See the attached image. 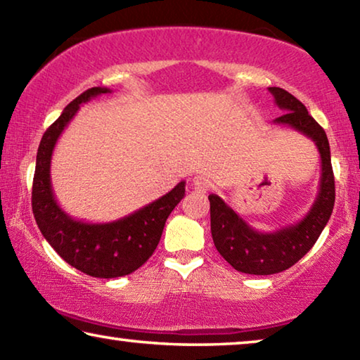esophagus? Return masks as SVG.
<instances>
[{
  "instance_id": "esophagus-1",
  "label": "esophagus",
  "mask_w": 360,
  "mask_h": 360,
  "mask_svg": "<svg viewBox=\"0 0 360 360\" xmlns=\"http://www.w3.org/2000/svg\"><path fill=\"white\" fill-rule=\"evenodd\" d=\"M191 185H193V190H195L196 193H206L209 188H211V181H209L207 176L196 175L195 179H193Z\"/></svg>"
}]
</instances>
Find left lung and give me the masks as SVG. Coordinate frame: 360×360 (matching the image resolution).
Returning <instances> with one entry per match:
<instances>
[{"instance_id":"left-lung-1","label":"left lung","mask_w":360,"mask_h":360,"mask_svg":"<svg viewBox=\"0 0 360 360\" xmlns=\"http://www.w3.org/2000/svg\"><path fill=\"white\" fill-rule=\"evenodd\" d=\"M269 91L274 95L276 106L286 110L274 120V124L288 125L311 138L322 159V175L317 198L306 217L301 222L283 226L272 233L254 230L222 198L209 195L215 248L235 270L251 275L283 272L306 256L319 240L335 206V176L327 134L291 93L278 86H270Z\"/></svg>"}]
</instances>
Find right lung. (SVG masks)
Segmentation results:
<instances>
[{
  "label": "right lung",
  "instance_id": "add662e5",
  "mask_svg": "<svg viewBox=\"0 0 360 360\" xmlns=\"http://www.w3.org/2000/svg\"><path fill=\"white\" fill-rule=\"evenodd\" d=\"M106 93L110 90L104 86L84 91L65 106L56 122L43 134L33 175L32 209L41 235L65 262L96 278H117L135 272L153 256L165 220L185 196V181L134 214L108 224L75 220L60 209L49 176L53 149L80 104Z\"/></svg>",
  "mask_w": 360,
  "mask_h": 360
}]
</instances>
